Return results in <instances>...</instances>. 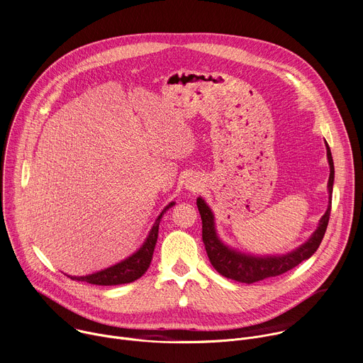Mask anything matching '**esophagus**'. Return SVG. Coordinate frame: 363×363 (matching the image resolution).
<instances>
[{
  "instance_id": "obj_1",
  "label": "esophagus",
  "mask_w": 363,
  "mask_h": 363,
  "mask_svg": "<svg viewBox=\"0 0 363 363\" xmlns=\"http://www.w3.org/2000/svg\"><path fill=\"white\" fill-rule=\"evenodd\" d=\"M201 186H202V182L199 181L198 177H192L191 175L185 181V189L189 191V192H196V191L201 189Z\"/></svg>"
}]
</instances>
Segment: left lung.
<instances>
[{"instance_id": "8db88e82", "label": "left lung", "mask_w": 363, "mask_h": 363, "mask_svg": "<svg viewBox=\"0 0 363 363\" xmlns=\"http://www.w3.org/2000/svg\"><path fill=\"white\" fill-rule=\"evenodd\" d=\"M326 143V153H328V162L330 168L329 181H328V192H329V202L328 208L323 217L319 220V224L313 234L310 235L301 245L297 248L286 252V254H267V255H258L251 252L240 251L228 244H225L217 231L216 225V216L210 205L205 202L202 196L196 198V206L201 214L202 220V241L205 244L206 254H208L210 262L213 267L224 277L251 284L254 281H260L267 277L280 276L301 262L307 260L312 257L316 250L319 248L330 216V206H332V192H333V182H335V165L330 147Z\"/></svg>"}]
</instances>
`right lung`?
<instances>
[{
	"label": "right lung",
	"mask_w": 363,
	"mask_h": 363,
	"mask_svg": "<svg viewBox=\"0 0 363 363\" xmlns=\"http://www.w3.org/2000/svg\"><path fill=\"white\" fill-rule=\"evenodd\" d=\"M175 205V201H171L165 208L161 211V214L155 220L150 231L147 233L145 241L142 242V245L132 252L129 257L123 258L122 262L108 267L103 269L100 272L91 273V274H86V276H69L67 277L77 280V281H86L90 284H96V286H118V284H126V283H132L135 280H138L139 277H142L146 270L149 269V264L152 262V255H153V250H155V244H157L158 240V231H160V223L162 220V216L171 208V206Z\"/></svg>",
	"instance_id": "right-lung-1"
}]
</instances>
